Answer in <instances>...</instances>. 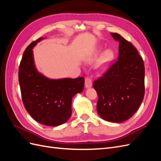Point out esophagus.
<instances>
[{"label":"esophagus","instance_id":"1","mask_svg":"<svg viewBox=\"0 0 161 161\" xmlns=\"http://www.w3.org/2000/svg\"><path fill=\"white\" fill-rule=\"evenodd\" d=\"M85 85V87H86V89L87 88H90V87L92 86V80H91V79H89V77H86Z\"/></svg>","mask_w":161,"mask_h":161}]
</instances>
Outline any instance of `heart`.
<instances>
[{"mask_svg": "<svg viewBox=\"0 0 161 161\" xmlns=\"http://www.w3.org/2000/svg\"><path fill=\"white\" fill-rule=\"evenodd\" d=\"M101 52V49L97 50L92 55L91 57L87 59V62L88 63H93L95 62L97 58H98V56L99 54V53ZM114 58V52L112 51L110 49H108L105 51L103 52V53H101V56H99L98 60L96 64V70L97 72H103L106 70V69H108L109 65L110 64V63L111 61L113 60Z\"/></svg>", "mask_w": 161, "mask_h": 161, "instance_id": "heart-1", "label": "heart"}]
</instances>
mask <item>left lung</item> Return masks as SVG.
<instances>
[{"label":"left lung","mask_w":161,"mask_h":161,"mask_svg":"<svg viewBox=\"0 0 161 161\" xmlns=\"http://www.w3.org/2000/svg\"><path fill=\"white\" fill-rule=\"evenodd\" d=\"M119 42L118 61L92 86L99 99L97 110L101 118L121 123L138 110L144 96V65L136 48L119 34L111 33Z\"/></svg>","instance_id":"obj_1"}]
</instances>
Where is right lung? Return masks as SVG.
Segmentation results:
<instances>
[{
    "label": "right lung",
    "mask_w": 161,
    "mask_h": 161,
    "mask_svg": "<svg viewBox=\"0 0 161 161\" xmlns=\"http://www.w3.org/2000/svg\"><path fill=\"white\" fill-rule=\"evenodd\" d=\"M43 38L29 45L23 53L19 69V82L24 106L40 124L58 126L69 120L72 99L84 89L83 77L50 79L39 72L34 64L32 49Z\"/></svg>",
    "instance_id": "add662e5"
}]
</instances>
